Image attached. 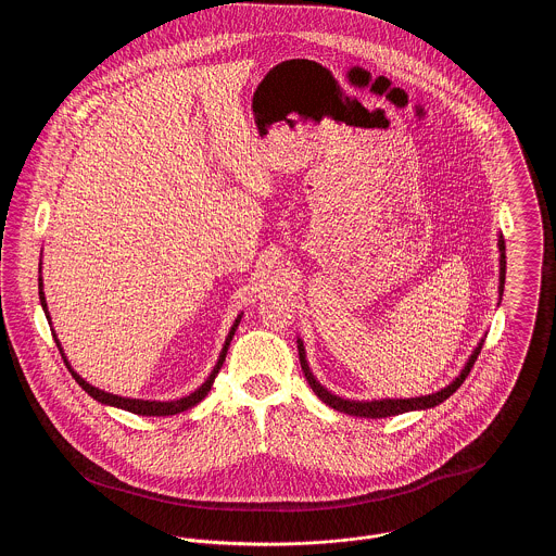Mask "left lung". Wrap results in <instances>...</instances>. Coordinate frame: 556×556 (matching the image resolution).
I'll list each match as a JSON object with an SVG mask.
<instances>
[{
  "label": "left lung",
  "instance_id": "8db88e82",
  "mask_svg": "<svg viewBox=\"0 0 556 556\" xmlns=\"http://www.w3.org/2000/svg\"><path fill=\"white\" fill-rule=\"evenodd\" d=\"M498 300L503 298V287H505V239L503 236H498ZM481 344L483 340L477 342L473 353L469 355L465 368L460 370V375L450 383L445 386L443 390L434 392V394H428V396L417 397H383V400H349V397L336 396L331 392H327V388H323L317 381V377L313 375L311 366H308V359H306V349H304V342L298 338V351H300V364H302V370H304V377L308 381V386L313 388V392L317 394L325 404H329L331 408L340 410V413H346V415H355V417H368V419H381V417H392V415H400V413H408V410H426V408H432L437 404H441L443 400L452 396L463 383L465 379L469 377L473 364H476L477 355L481 351Z\"/></svg>",
  "mask_w": 556,
  "mask_h": 556
}]
</instances>
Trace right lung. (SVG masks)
Returning <instances> with one entry per match:
<instances>
[{
  "instance_id": "obj_1",
  "label": "right lung",
  "mask_w": 556,
  "mask_h": 556,
  "mask_svg": "<svg viewBox=\"0 0 556 556\" xmlns=\"http://www.w3.org/2000/svg\"><path fill=\"white\" fill-rule=\"evenodd\" d=\"M40 265H42V263H40ZM40 269H42V267H40ZM38 295H40V304H42L45 315H47V318L51 320V317H49V308H47V298H45V291H42V276L38 278ZM239 320H241V315L236 318L233 327L229 329V336H227V340H225V344H223L220 357H218V362H216L214 370L210 372V377L205 379V383H203L201 388H197V390H194L192 394H188V396L177 397V400H164V402H160V400H141V397L117 396V394H109V392H104V390H98V388L89 386L80 375L75 372V368L71 366V362L66 359L64 349H62V344H60V340H58L55 331H53V338H55V344H58V349H60V353H62V357H64V362H66V368L71 370L73 379H75V381L79 383L80 388H83L89 396L93 397V400H98V402H102V404H106V406H117V408L130 410V413H135V415H148V417H152V415H154V417H164V415H175V413L188 410V408H192L194 404H199L203 397L207 396V392H210V390H212V386H214V379L218 377V370H220V368H223V364H225V357H227L229 344H231V340H233V336H236V329H238Z\"/></svg>"
}]
</instances>
